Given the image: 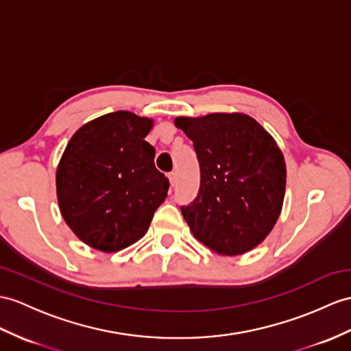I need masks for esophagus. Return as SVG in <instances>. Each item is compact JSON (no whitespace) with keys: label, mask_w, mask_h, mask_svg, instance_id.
<instances>
[{"label":"esophagus","mask_w":351,"mask_h":351,"mask_svg":"<svg viewBox=\"0 0 351 351\" xmlns=\"http://www.w3.org/2000/svg\"><path fill=\"white\" fill-rule=\"evenodd\" d=\"M168 178H169L171 186H176V184H177V174L174 173V171H173V173L168 174Z\"/></svg>","instance_id":"esophagus-1"}]
</instances>
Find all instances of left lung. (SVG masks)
Wrapping results in <instances>:
<instances>
[{"mask_svg": "<svg viewBox=\"0 0 351 351\" xmlns=\"http://www.w3.org/2000/svg\"><path fill=\"white\" fill-rule=\"evenodd\" d=\"M193 141L201 171L198 196L182 215L196 240L237 256L261 244L280 216L286 189L283 153L247 114L177 117Z\"/></svg>", "mask_w": 351, "mask_h": 351, "instance_id": "8db88e82", "label": "left lung"}]
</instances>
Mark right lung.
I'll return each instance as SVG.
<instances>
[{"label": "right lung", "instance_id": "1", "mask_svg": "<svg viewBox=\"0 0 351 351\" xmlns=\"http://www.w3.org/2000/svg\"><path fill=\"white\" fill-rule=\"evenodd\" d=\"M153 122L114 111L83 125L56 171L59 208L83 243L111 253L138 241L169 180L155 167V147L146 135Z\"/></svg>", "mask_w": 351, "mask_h": 351}]
</instances>
